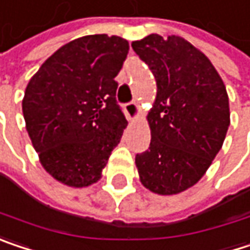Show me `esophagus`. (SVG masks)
<instances>
[{
    "label": "esophagus",
    "instance_id": "obj_1",
    "mask_svg": "<svg viewBox=\"0 0 250 250\" xmlns=\"http://www.w3.org/2000/svg\"><path fill=\"white\" fill-rule=\"evenodd\" d=\"M125 116H127V119L128 120H134L137 116H139V111H140V108H139V104L136 102H130L127 103L125 105Z\"/></svg>",
    "mask_w": 250,
    "mask_h": 250
}]
</instances>
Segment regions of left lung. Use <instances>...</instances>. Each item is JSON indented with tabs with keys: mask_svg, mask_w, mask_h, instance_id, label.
<instances>
[{
	"mask_svg": "<svg viewBox=\"0 0 250 250\" xmlns=\"http://www.w3.org/2000/svg\"><path fill=\"white\" fill-rule=\"evenodd\" d=\"M131 47L157 84L150 147L136 154L140 182L153 193L177 194L202 179L222 148L230 125L226 87L210 60L182 37L150 34Z\"/></svg>",
	"mask_w": 250,
	"mask_h": 250,
	"instance_id": "left-lung-1",
	"label": "left lung"
}]
</instances>
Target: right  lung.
<instances>
[{
  "mask_svg": "<svg viewBox=\"0 0 250 250\" xmlns=\"http://www.w3.org/2000/svg\"><path fill=\"white\" fill-rule=\"evenodd\" d=\"M128 53L125 38L85 35L47 58L30 80L22 114L42 167L56 180L85 188L100 180L127 125L116 76Z\"/></svg>",
  "mask_w": 250,
  "mask_h": 250,
  "instance_id": "right-lung-1",
  "label": "right lung"
}]
</instances>
